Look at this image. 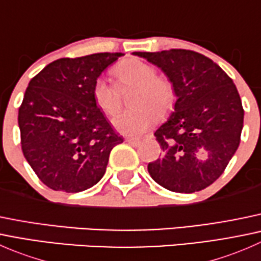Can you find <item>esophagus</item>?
<instances>
[{
	"label": "esophagus",
	"instance_id": "obj_1",
	"mask_svg": "<svg viewBox=\"0 0 261 261\" xmlns=\"http://www.w3.org/2000/svg\"><path fill=\"white\" fill-rule=\"evenodd\" d=\"M125 141H126V143L130 144V145H133V146L140 145V143H141V141L139 140V139H135V138H126Z\"/></svg>",
	"mask_w": 261,
	"mask_h": 261
}]
</instances>
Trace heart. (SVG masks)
<instances>
[{"label": "heart", "mask_w": 261, "mask_h": 261, "mask_svg": "<svg viewBox=\"0 0 261 261\" xmlns=\"http://www.w3.org/2000/svg\"><path fill=\"white\" fill-rule=\"evenodd\" d=\"M156 73L154 65L138 58H126L112 68L117 88H133L130 106L134 109L121 112L112 120L115 127L123 135H141L156 118L163 120L174 109L177 101L174 84L168 77ZM92 96L96 106L106 116H114L120 110L117 89L103 78L94 81Z\"/></svg>", "instance_id": "b5f03b06"}]
</instances>
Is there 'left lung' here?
I'll return each mask as SVG.
<instances>
[{"label":"left lung","mask_w":261,"mask_h":261,"mask_svg":"<svg viewBox=\"0 0 261 261\" xmlns=\"http://www.w3.org/2000/svg\"><path fill=\"white\" fill-rule=\"evenodd\" d=\"M134 54L159 67L177 91L174 112L154 134L164 155L149 163L150 175L178 193L207 188L240 144L244 109L238 88L216 63L193 50Z\"/></svg>","instance_id":"8db88e82"}]
</instances>
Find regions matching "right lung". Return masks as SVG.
I'll return each mask as SVG.
<instances>
[{
  "label": "right lung",
  "instance_id": "right-lung-1",
  "mask_svg": "<svg viewBox=\"0 0 261 261\" xmlns=\"http://www.w3.org/2000/svg\"><path fill=\"white\" fill-rule=\"evenodd\" d=\"M122 55L60 58L29 83L18 109L21 149L50 189L77 193L93 187L123 141L92 96L94 81Z\"/></svg>",
  "mask_w": 261,
  "mask_h": 261
}]
</instances>
